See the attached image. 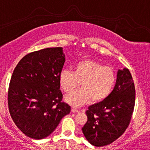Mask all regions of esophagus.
<instances>
[{"instance_id":"obj_1","label":"esophagus","mask_w":150,"mask_h":150,"mask_svg":"<svg viewBox=\"0 0 150 150\" xmlns=\"http://www.w3.org/2000/svg\"><path fill=\"white\" fill-rule=\"evenodd\" d=\"M71 110H72V112H73V113H77V112H79V110L77 108H72L71 109Z\"/></svg>"}]
</instances>
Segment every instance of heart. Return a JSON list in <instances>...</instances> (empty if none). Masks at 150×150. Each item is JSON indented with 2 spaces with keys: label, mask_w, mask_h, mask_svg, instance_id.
I'll use <instances>...</instances> for the list:
<instances>
[{
  "label": "heart",
  "mask_w": 150,
  "mask_h": 150,
  "mask_svg": "<svg viewBox=\"0 0 150 150\" xmlns=\"http://www.w3.org/2000/svg\"><path fill=\"white\" fill-rule=\"evenodd\" d=\"M117 81V73L113 67L104 66L95 61L85 59L75 64L74 72L62 69L59 82L62 89L70 93L79 86L82 88L65 97L67 103L80 107L92 100L98 103L110 94Z\"/></svg>",
  "instance_id": "obj_1"
}]
</instances>
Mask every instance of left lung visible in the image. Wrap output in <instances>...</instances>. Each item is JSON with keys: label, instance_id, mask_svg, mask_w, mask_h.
<instances>
[{"label": "left lung", "instance_id": "obj_1", "mask_svg": "<svg viewBox=\"0 0 150 150\" xmlns=\"http://www.w3.org/2000/svg\"><path fill=\"white\" fill-rule=\"evenodd\" d=\"M135 99L136 90L130 71L120 69L110 95L90 105L86 111L88 119L82 131L87 141L94 146H103L120 137L130 122Z\"/></svg>", "mask_w": 150, "mask_h": 150}]
</instances>
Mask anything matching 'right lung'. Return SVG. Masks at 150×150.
<instances>
[{"instance_id": "1", "label": "right lung", "mask_w": 150, "mask_h": 150, "mask_svg": "<svg viewBox=\"0 0 150 150\" xmlns=\"http://www.w3.org/2000/svg\"><path fill=\"white\" fill-rule=\"evenodd\" d=\"M64 62L62 47H49L25 56L13 72L8 110L17 127L28 137H47L70 112L59 89V74Z\"/></svg>"}]
</instances>
